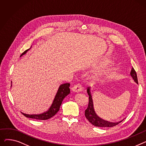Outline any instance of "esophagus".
<instances>
[{
    "mask_svg": "<svg viewBox=\"0 0 146 146\" xmlns=\"http://www.w3.org/2000/svg\"><path fill=\"white\" fill-rule=\"evenodd\" d=\"M72 91L74 92H80L83 90V87L80 84H76L74 85L72 89Z\"/></svg>",
    "mask_w": 146,
    "mask_h": 146,
    "instance_id": "obj_1",
    "label": "esophagus"
}]
</instances>
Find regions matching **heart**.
<instances>
[{"mask_svg":"<svg viewBox=\"0 0 146 146\" xmlns=\"http://www.w3.org/2000/svg\"><path fill=\"white\" fill-rule=\"evenodd\" d=\"M111 62V60L110 59H108V58H107V59H106L104 60V62H103V63H102V67H104V66H106V65H108L109 63H110ZM116 70H117V69H116L115 67H113V68H111V69H109V70H108V72H110V73H114V72H115ZM108 72H100V73H96V76H102V75H103V74H106V73H108Z\"/></svg>","mask_w":146,"mask_h":146,"instance_id":"1","label":"heart"}]
</instances>
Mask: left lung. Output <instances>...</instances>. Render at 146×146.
Listing matches in <instances>:
<instances>
[{"label": "left lung", "mask_w": 146, "mask_h": 146, "mask_svg": "<svg viewBox=\"0 0 146 146\" xmlns=\"http://www.w3.org/2000/svg\"><path fill=\"white\" fill-rule=\"evenodd\" d=\"M130 75L133 77L134 82L138 84V79L136 72H135L134 68L133 67L131 71L130 72ZM90 87H88L87 89V92L89 95V104L87 107V109L85 110V116L86 119L89 120V121L93 125L96 126V127H111L117 125L120 123H121L123 120L120 121L119 122L113 123V122H109L108 121H106L100 117L99 116L95 111L94 109V106L93 100L92 99V96L90 92Z\"/></svg>", "instance_id": "obj_1"}]
</instances>
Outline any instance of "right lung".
I'll return each instance as SVG.
<instances>
[{
    "label": "right lung",
    "instance_id": "1",
    "mask_svg": "<svg viewBox=\"0 0 146 146\" xmlns=\"http://www.w3.org/2000/svg\"><path fill=\"white\" fill-rule=\"evenodd\" d=\"M31 48L25 50L21 55V57L23 54H26L29 49H31ZM11 87H12V84H11ZM69 87H70V83H68L60 84L59 89L57 90V92L54 96V98L53 99V101L51 106H50V108L48 109L47 111H44V113L39 114H27L23 113L22 114L26 117L33 119L44 120L50 119L57 113L58 111L59 110L60 107L62 104V103L63 99H64L65 97H66L70 93V90L69 89Z\"/></svg>",
    "mask_w": 146,
    "mask_h": 146
}]
</instances>
